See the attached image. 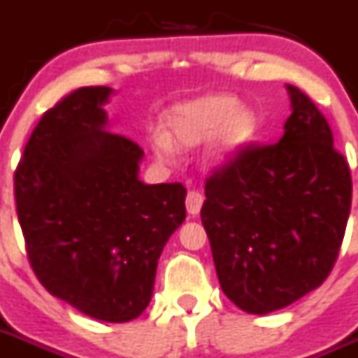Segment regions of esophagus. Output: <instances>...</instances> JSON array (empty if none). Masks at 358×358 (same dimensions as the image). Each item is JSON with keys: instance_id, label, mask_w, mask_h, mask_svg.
Masks as SVG:
<instances>
[{"instance_id": "esophagus-1", "label": "esophagus", "mask_w": 358, "mask_h": 358, "mask_svg": "<svg viewBox=\"0 0 358 358\" xmlns=\"http://www.w3.org/2000/svg\"><path fill=\"white\" fill-rule=\"evenodd\" d=\"M202 203H203V194L200 191H189L187 198H185V206H187V213L189 215L196 216L202 209Z\"/></svg>"}]
</instances>
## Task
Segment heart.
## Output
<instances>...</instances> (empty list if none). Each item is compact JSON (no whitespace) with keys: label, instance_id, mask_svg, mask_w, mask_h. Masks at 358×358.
<instances>
[{"label":"heart","instance_id":"obj_1","mask_svg":"<svg viewBox=\"0 0 358 358\" xmlns=\"http://www.w3.org/2000/svg\"><path fill=\"white\" fill-rule=\"evenodd\" d=\"M169 136L156 133L151 147L158 158L171 160L173 142L180 147H196L213 138L209 158L222 162L248 145L258 131L253 109L240 105L236 96L207 94L176 105L167 118Z\"/></svg>","mask_w":358,"mask_h":358}]
</instances>
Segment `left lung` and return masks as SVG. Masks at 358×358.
<instances>
[{"mask_svg": "<svg viewBox=\"0 0 358 358\" xmlns=\"http://www.w3.org/2000/svg\"><path fill=\"white\" fill-rule=\"evenodd\" d=\"M291 116L275 143H249L206 180L202 224L225 296L271 313L308 295L337 262L351 173L309 96L287 85Z\"/></svg>", "mask_w": 358, "mask_h": 358, "instance_id": "obj_1", "label": "left lung"}]
</instances>
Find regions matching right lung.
<instances>
[{
	"label": "right lung",
	"instance_id": "1",
	"mask_svg": "<svg viewBox=\"0 0 358 358\" xmlns=\"http://www.w3.org/2000/svg\"><path fill=\"white\" fill-rule=\"evenodd\" d=\"M109 87H82L41 116L14 173L27 257L50 295L87 317L129 322L149 306L185 187L138 178L142 147L105 131Z\"/></svg>",
	"mask_w": 358,
	"mask_h": 358
}]
</instances>
